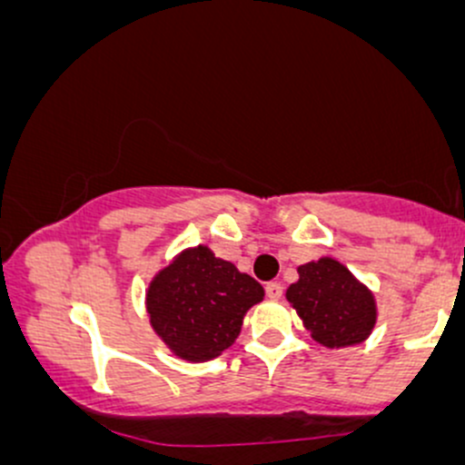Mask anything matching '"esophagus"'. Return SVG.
Returning a JSON list of instances; mask_svg holds the SVG:
<instances>
[{
	"label": "esophagus",
	"instance_id": "obj_1",
	"mask_svg": "<svg viewBox=\"0 0 465 465\" xmlns=\"http://www.w3.org/2000/svg\"><path fill=\"white\" fill-rule=\"evenodd\" d=\"M264 292H266V297H269V300H280L282 297V292H284V288H282V284L280 282H269V284L264 286Z\"/></svg>",
	"mask_w": 465,
	"mask_h": 465
}]
</instances>
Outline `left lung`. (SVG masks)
<instances>
[{
  "mask_svg": "<svg viewBox=\"0 0 465 465\" xmlns=\"http://www.w3.org/2000/svg\"><path fill=\"white\" fill-rule=\"evenodd\" d=\"M300 280L286 300L303 319L312 339L325 348H348L367 339L376 323L373 295L332 258L302 264Z\"/></svg>",
  "mask_w": 465,
  "mask_h": 465,
  "instance_id": "obj_1",
  "label": "left lung"
}]
</instances>
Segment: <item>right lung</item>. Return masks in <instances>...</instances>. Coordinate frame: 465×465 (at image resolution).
<instances>
[{
    "label": "right lung",
    "mask_w": 465,
    "mask_h": 465,
    "mask_svg": "<svg viewBox=\"0 0 465 465\" xmlns=\"http://www.w3.org/2000/svg\"><path fill=\"white\" fill-rule=\"evenodd\" d=\"M264 288L207 247L188 249L151 282L146 308L153 330L181 359H216L236 341L244 312Z\"/></svg>",
    "instance_id": "1"
}]
</instances>
